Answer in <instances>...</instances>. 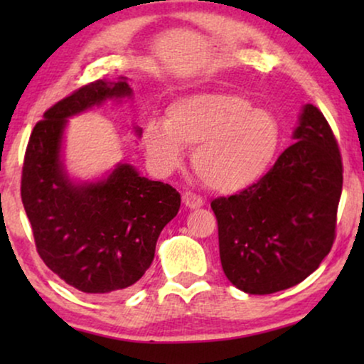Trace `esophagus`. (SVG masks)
Segmentation results:
<instances>
[{
    "label": "esophagus",
    "instance_id": "obj_1",
    "mask_svg": "<svg viewBox=\"0 0 364 364\" xmlns=\"http://www.w3.org/2000/svg\"><path fill=\"white\" fill-rule=\"evenodd\" d=\"M183 203L188 208H200L203 205V198L193 192L183 193Z\"/></svg>",
    "mask_w": 364,
    "mask_h": 364
}]
</instances>
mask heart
Instances as JSON below:
<instances>
[{"instance_id": "b5f03b06", "label": "heart", "mask_w": 364, "mask_h": 364, "mask_svg": "<svg viewBox=\"0 0 364 364\" xmlns=\"http://www.w3.org/2000/svg\"><path fill=\"white\" fill-rule=\"evenodd\" d=\"M142 146L161 173L181 167L186 147H193V168L203 183L232 193L268 172L282 146V124L238 92H193L173 99L166 119H149Z\"/></svg>"}]
</instances>
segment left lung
Here are the masks:
<instances>
[{"instance_id":"8db88e82","label":"left lung","mask_w":364,"mask_h":364,"mask_svg":"<svg viewBox=\"0 0 364 364\" xmlns=\"http://www.w3.org/2000/svg\"><path fill=\"white\" fill-rule=\"evenodd\" d=\"M343 166L330 124L305 104L293 144L257 183L212 200L225 277L248 295L305 280L333 247Z\"/></svg>"}]
</instances>
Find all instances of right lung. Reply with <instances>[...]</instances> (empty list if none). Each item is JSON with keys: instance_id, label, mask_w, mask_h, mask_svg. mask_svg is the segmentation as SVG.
Returning a JSON list of instances; mask_svg holds the SVG:
<instances>
[{"instance_id": "add662e5", "label": "right lung", "mask_w": 364, "mask_h": 364, "mask_svg": "<svg viewBox=\"0 0 364 364\" xmlns=\"http://www.w3.org/2000/svg\"><path fill=\"white\" fill-rule=\"evenodd\" d=\"M132 97L127 77L99 79L54 104L34 126L24 156L21 200L49 270L91 295L126 291L151 267L181 193L119 162L97 181H73L63 156L68 119L109 99ZM141 137L142 129L134 126Z\"/></svg>"}]
</instances>
